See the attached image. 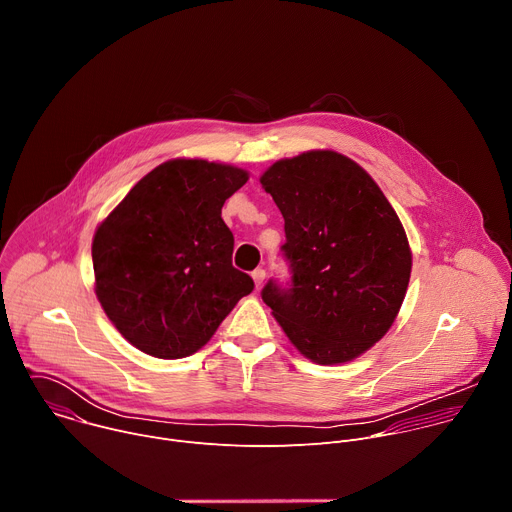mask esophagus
I'll return each mask as SVG.
<instances>
[{"mask_svg":"<svg viewBox=\"0 0 512 512\" xmlns=\"http://www.w3.org/2000/svg\"><path fill=\"white\" fill-rule=\"evenodd\" d=\"M251 275H253V281H255V287H257V289H259V287H261V285H263V279H265V269H261V267H259V269H255V271H253V273H251Z\"/></svg>","mask_w":512,"mask_h":512,"instance_id":"34e87169","label":"esophagus"}]
</instances>
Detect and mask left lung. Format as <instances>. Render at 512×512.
Segmentation results:
<instances>
[{
	"instance_id": "left-lung-1",
	"label": "left lung",
	"mask_w": 512,
	"mask_h": 512,
	"mask_svg": "<svg viewBox=\"0 0 512 512\" xmlns=\"http://www.w3.org/2000/svg\"><path fill=\"white\" fill-rule=\"evenodd\" d=\"M261 184L283 214L291 275L269 279L263 302L306 358H356L387 334L409 285L397 212L356 162L328 150L275 162Z\"/></svg>"
}]
</instances>
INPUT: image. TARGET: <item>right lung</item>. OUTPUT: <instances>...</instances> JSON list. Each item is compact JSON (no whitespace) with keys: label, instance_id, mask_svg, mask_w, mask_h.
<instances>
[{"label":"right lung","instance_id":"right-lung-1","mask_svg":"<svg viewBox=\"0 0 512 512\" xmlns=\"http://www.w3.org/2000/svg\"><path fill=\"white\" fill-rule=\"evenodd\" d=\"M245 170L172 160L143 176L93 239L97 298L115 328L156 358L202 348L253 279L233 267L221 210Z\"/></svg>","mask_w":512,"mask_h":512}]
</instances>
